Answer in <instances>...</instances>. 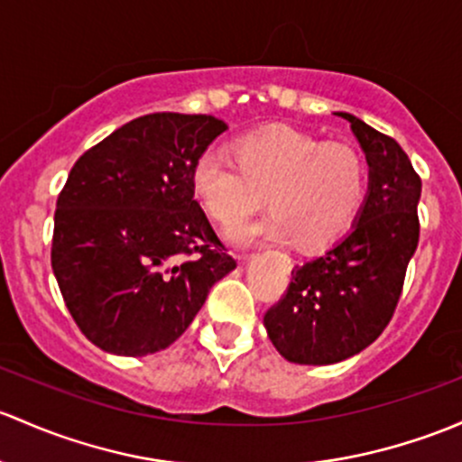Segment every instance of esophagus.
I'll list each match as a JSON object with an SVG mask.
<instances>
[{"mask_svg":"<svg viewBox=\"0 0 462 462\" xmlns=\"http://www.w3.org/2000/svg\"><path fill=\"white\" fill-rule=\"evenodd\" d=\"M241 259H245V256H241Z\"/></svg>","mask_w":462,"mask_h":462,"instance_id":"1","label":"esophagus"}]
</instances>
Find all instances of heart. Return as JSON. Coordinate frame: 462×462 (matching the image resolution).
<instances>
[{"label":"heart","mask_w":462,"mask_h":462,"mask_svg":"<svg viewBox=\"0 0 462 462\" xmlns=\"http://www.w3.org/2000/svg\"><path fill=\"white\" fill-rule=\"evenodd\" d=\"M235 157L208 148L194 162V197L218 223L245 217L263 201L270 215L236 223L227 230L235 245L263 241L323 250L347 235L361 215L367 168L347 143L323 139L292 125H268L241 134Z\"/></svg>","instance_id":"b5f03b06"}]
</instances>
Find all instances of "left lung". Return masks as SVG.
Here are the masks:
<instances>
[{"instance_id":"1","label":"left lung","mask_w":462,"mask_h":462,"mask_svg":"<svg viewBox=\"0 0 462 462\" xmlns=\"http://www.w3.org/2000/svg\"><path fill=\"white\" fill-rule=\"evenodd\" d=\"M349 121L367 162L361 215L338 244L292 270V283L263 317L272 346L299 365H332L372 346L402 290L419 245L420 179L392 137Z\"/></svg>"}]
</instances>
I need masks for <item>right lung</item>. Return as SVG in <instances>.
Instances as JSON below:
<instances>
[{
  "mask_svg": "<svg viewBox=\"0 0 462 462\" xmlns=\"http://www.w3.org/2000/svg\"><path fill=\"white\" fill-rule=\"evenodd\" d=\"M226 121L157 113L81 154L57 199L52 272L90 343L116 356L172 346L236 268L194 201V162Z\"/></svg>",
  "mask_w": 462,
  "mask_h": 462,
  "instance_id": "right-lung-1",
  "label": "right lung"
}]
</instances>
